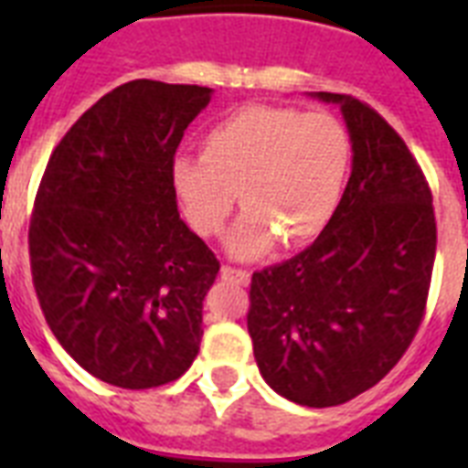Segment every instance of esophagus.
Instances as JSON below:
<instances>
[{"mask_svg":"<svg viewBox=\"0 0 468 468\" xmlns=\"http://www.w3.org/2000/svg\"><path fill=\"white\" fill-rule=\"evenodd\" d=\"M220 279H226V282H233V284L248 286L250 284V271L248 270H238V267H223L220 270Z\"/></svg>","mask_w":468,"mask_h":468,"instance_id":"obj_1","label":"esophagus"}]
</instances>
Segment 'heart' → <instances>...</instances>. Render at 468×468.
<instances>
[{
    "mask_svg": "<svg viewBox=\"0 0 468 468\" xmlns=\"http://www.w3.org/2000/svg\"><path fill=\"white\" fill-rule=\"evenodd\" d=\"M352 138L330 112L248 104L206 131L201 157L172 162V184L189 226L204 238L226 228L240 194L245 213L228 248L267 252L277 238L296 248L333 220L352 172Z\"/></svg>",
    "mask_w": 468,
    "mask_h": 468,
    "instance_id": "obj_1",
    "label": "heart"
}]
</instances>
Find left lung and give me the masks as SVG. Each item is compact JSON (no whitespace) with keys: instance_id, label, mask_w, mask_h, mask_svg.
I'll use <instances>...</instances> for the list:
<instances>
[{"instance_id":"8db88e82","label":"left lung","mask_w":468,"mask_h":468,"mask_svg":"<svg viewBox=\"0 0 468 468\" xmlns=\"http://www.w3.org/2000/svg\"><path fill=\"white\" fill-rule=\"evenodd\" d=\"M340 104L352 175L333 220L292 260L252 274L248 330L264 381L308 408L347 403L410 347L435 264L432 191L420 165L369 104Z\"/></svg>"}]
</instances>
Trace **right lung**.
<instances>
[{
  "instance_id": "add662e5",
  "label": "right lung",
  "mask_w": 468,
  "mask_h": 468,
  "mask_svg": "<svg viewBox=\"0 0 468 468\" xmlns=\"http://www.w3.org/2000/svg\"><path fill=\"white\" fill-rule=\"evenodd\" d=\"M208 87L133 80L58 143L40 179L28 255L40 311L68 355L119 388L189 369L220 262L176 211L172 162Z\"/></svg>"
}]
</instances>
